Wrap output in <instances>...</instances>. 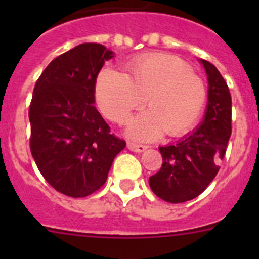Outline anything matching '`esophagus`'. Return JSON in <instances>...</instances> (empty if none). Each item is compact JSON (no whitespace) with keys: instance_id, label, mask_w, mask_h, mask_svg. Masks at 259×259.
<instances>
[{"instance_id":"34e87169","label":"esophagus","mask_w":259,"mask_h":259,"mask_svg":"<svg viewBox=\"0 0 259 259\" xmlns=\"http://www.w3.org/2000/svg\"><path fill=\"white\" fill-rule=\"evenodd\" d=\"M127 148L131 152H136V153H141L148 148L146 145H143V144H136V143H127Z\"/></svg>"}]
</instances>
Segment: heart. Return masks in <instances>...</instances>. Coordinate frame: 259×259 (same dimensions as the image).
<instances>
[{"instance_id":"b5f03b06","label":"heart","mask_w":259,"mask_h":259,"mask_svg":"<svg viewBox=\"0 0 259 259\" xmlns=\"http://www.w3.org/2000/svg\"><path fill=\"white\" fill-rule=\"evenodd\" d=\"M130 74L105 68L96 81V102L102 115L118 124L148 98L150 110L137 115L128 132L139 140H154L167 131L180 136L200 120L207 100L206 84L183 59L164 53L137 57Z\"/></svg>"}]
</instances>
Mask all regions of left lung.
Instances as JSON below:
<instances>
[{
    "instance_id": "1",
    "label": "left lung",
    "mask_w": 259,
    "mask_h": 259,
    "mask_svg": "<svg viewBox=\"0 0 259 259\" xmlns=\"http://www.w3.org/2000/svg\"><path fill=\"white\" fill-rule=\"evenodd\" d=\"M209 80V102L203 122L174 145L161 146L162 167L149 178L155 196L171 203L193 200L219 171L232 132V100L226 80L212 63L202 59Z\"/></svg>"
}]
</instances>
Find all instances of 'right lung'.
I'll return each instance as SVG.
<instances>
[{
  "mask_svg": "<svg viewBox=\"0 0 259 259\" xmlns=\"http://www.w3.org/2000/svg\"><path fill=\"white\" fill-rule=\"evenodd\" d=\"M113 52L85 42L50 62L37 79L29 105V148L53 188L85 197L101 188L125 141L110 134L95 107L96 79Z\"/></svg>",
  "mask_w": 259,
  "mask_h": 259,
  "instance_id": "add662e5",
  "label": "right lung"
}]
</instances>
